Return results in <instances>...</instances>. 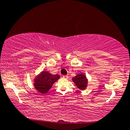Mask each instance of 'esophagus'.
<instances>
[{
    "mask_svg": "<svg viewBox=\"0 0 130 130\" xmlns=\"http://www.w3.org/2000/svg\"><path fill=\"white\" fill-rule=\"evenodd\" d=\"M62 78H65V79H68L69 76L68 75H63V76H62Z\"/></svg>",
    "mask_w": 130,
    "mask_h": 130,
    "instance_id": "1",
    "label": "esophagus"
}]
</instances>
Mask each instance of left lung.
<instances>
[{
  "label": "left lung",
  "instance_id": "8db88e82",
  "mask_svg": "<svg viewBox=\"0 0 130 130\" xmlns=\"http://www.w3.org/2000/svg\"><path fill=\"white\" fill-rule=\"evenodd\" d=\"M72 80L79 89L84 90L86 88L88 80L84 74H78L76 76L74 77Z\"/></svg>",
  "mask_w": 130,
  "mask_h": 130
}]
</instances>
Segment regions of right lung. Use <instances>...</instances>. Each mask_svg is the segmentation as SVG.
I'll return each mask as SVG.
<instances>
[{
	"label": "right lung",
	"mask_w": 130,
	"mask_h": 130,
	"mask_svg": "<svg viewBox=\"0 0 130 130\" xmlns=\"http://www.w3.org/2000/svg\"><path fill=\"white\" fill-rule=\"evenodd\" d=\"M60 78L59 75H52L47 71H42L35 79L36 89L41 93L45 94L51 89L52 85Z\"/></svg>",
	"instance_id": "obj_1"
}]
</instances>
